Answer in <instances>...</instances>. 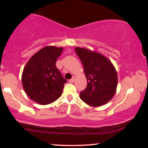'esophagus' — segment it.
Returning <instances> with one entry per match:
<instances>
[{"instance_id": "34e87169", "label": "esophagus", "mask_w": 148, "mask_h": 148, "mask_svg": "<svg viewBox=\"0 0 148 148\" xmlns=\"http://www.w3.org/2000/svg\"><path fill=\"white\" fill-rule=\"evenodd\" d=\"M74 80H75V77H74V76H73V77L72 78V79H71L70 80H69V83H71V84H72V83H74Z\"/></svg>"}]
</instances>
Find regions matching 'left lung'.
<instances>
[{"label":"left lung","mask_w":148,"mask_h":148,"mask_svg":"<svg viewBox=\"0 0 148 148\" xmlns=\"http://www.w3.org/2000/svg\"><path fill=\"white\" fill-rule=\"evenodd\" d=\"M76 53L84 66L87 87L80 98L89 106L106 104L114 96L118 86V74L111 60L90 49L76 47Z\"/></svg>","instance_id":"1"}]
</instances>
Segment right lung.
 <instances>
[{
    "mask_svg": "<svg viewBox=\"0 0 148 148\" xmlns=\"http://www.w3.org/2000/svg\"><path fill=\"white\" fill-rule=\"evenodd\" d=\"M63 48L47 46L30 58L22 73V85L28 95L39 104L53 103L61 96L67 82L56 66Z\"/></svg>",
    "mask_w": 148,
    "mask_h": 148,
    "instance_id": "1",
    "label": "right lung"
}]
</instances>
